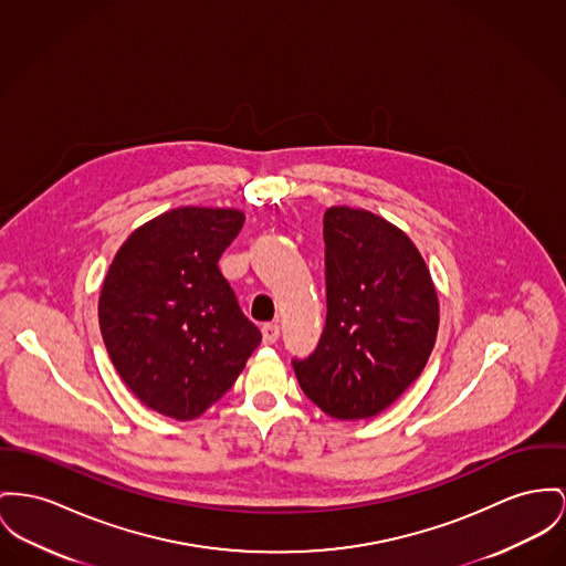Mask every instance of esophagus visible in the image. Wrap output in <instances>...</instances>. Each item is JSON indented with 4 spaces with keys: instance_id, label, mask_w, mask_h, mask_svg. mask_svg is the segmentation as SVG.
<instances>
[{
    "instance_id": "34e87169",
    "label": "esophagus",
    "mask_w": 566,
    "mask_h": 566,
    "mask_svg": "<svg viewBox=\"0 0 566 566\" xmlns=\"http://www.w3.org/2000/svg\"><path fill=\"white\" fill-rule=\"evenodd\" d=\"M279 335H281V328H279V324H264V326H262V337H264L265 345H272V343H276Z\"/></svg>"
}]
</instances>
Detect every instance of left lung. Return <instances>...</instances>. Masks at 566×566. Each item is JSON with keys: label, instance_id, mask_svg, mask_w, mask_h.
<instances>
[{"label": "left lung", "instance_id": "left-lung-1", "mask_svg": "<svg viewBox=\"0 0 566 566\" xmlns=\"http://www.w3.org/2000/svg\"><path fill=\"white\" fill-rule=\"evenodd\" d=\"M326 326L292 358L304 395L339 420L369 418L420 376L438 335V296L412 240L371 212L324 214Z\"/></svg>", "mask_w": 566, "mask_h": 566}]
</instances>
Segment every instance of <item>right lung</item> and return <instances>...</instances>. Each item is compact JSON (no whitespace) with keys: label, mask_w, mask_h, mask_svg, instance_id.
I'll return each mask as SVG.
<instances>
[{"label":"right lung","mask_w":566,"mask_h":566,"mask_svg":"<svg viewBox=\"0 0 566 566\" xmlns=\"http://www.w3.org/2000/svg\"><path fill=\"white\" fill-rule=\"evenodd\" d=\"M244 226L223 208H178L122 244L98 319L115 369L158 415L190 420L217 403L262 340L219 260Z\"/></svg>","instance_id":"add662e5"}]
</instances>
